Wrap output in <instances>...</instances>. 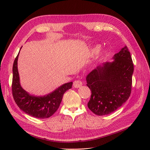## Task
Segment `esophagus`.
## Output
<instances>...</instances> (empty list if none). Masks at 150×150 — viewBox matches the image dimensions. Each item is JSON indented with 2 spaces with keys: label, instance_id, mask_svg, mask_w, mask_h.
<instances>
[{
  "label": "esophagus",
  "instance_id": "obj_1",
  "mask_svg": "<svg viewBox=\"0 0 150 150\" xmlns=\"http://www.w3.org/2000/svg\"><path fill=\"white\" fill-rule=\"evenodd\" d=\"M83 85V83L80 80H76L74 82V87L75 88H78L81 87V86Z\"/></svg>",
  "mask_w": 150,
  "mask_h": 150
}]
</instances>
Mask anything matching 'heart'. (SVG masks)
I'll return each instance as SVG.
<instances>
[{
	"label": "heart",
	"instance_id": "heart-1",
	"mask_svg": "<svg viewBox=\"0 0 150 150\" xmlns=\"http://www.w3.org/2000/svg\"><path fill=\"white\" fill-rule=\"evenodd\" d=\"M100 47H97L96 48H94L92 50V53H96L97 52H98V51L99 50Z\"/></svg>",
	"mask_w": 150,
	"mask_h": 150
}]
</instances>
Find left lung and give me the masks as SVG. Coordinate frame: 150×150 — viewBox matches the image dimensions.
Returning a JSON list of instances; mask_svg holds the SVG:
<instances>
[{"label": "left lung", "mask_w": 150, "mask_h": 150, "mask_svg": "<svg viewBox=\"0 0 150 150\" xmlns=\"http://www.w3.org/2000/svg\"><path fill=\"white\" fill-rule=\"evenodd\" d=\"M113 59L98 66L86 77V84L92 93L88 106L98 115L116 111L131 92L134 65L127 47L115 54Z\"/></svg>", "instance_id": "obj_1"}]
</instances>
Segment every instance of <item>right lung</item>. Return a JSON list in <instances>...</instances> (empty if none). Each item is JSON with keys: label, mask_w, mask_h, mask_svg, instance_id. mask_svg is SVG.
Segmentation results:
<instances>
[{"label": "right lung", "mask_w": 150, "mask_h": 150, "mask_svg": "<svg viewBox=\"0 0 150 150\" xmlns=\"http://www.w3.org/2000/svg\"><path fill=\"white\" fill-rule=\"evenodd\" d=\"M19 53L14 59L13 66L12 93L13 98L18 107L28 115L38 119L49 118L57 111L63 95L67 90L72 88L73 83H65L52 93L43 97L30 95L20 84L18 70Z\"/></svg>", "instance_id": "1"}]
</instances>
